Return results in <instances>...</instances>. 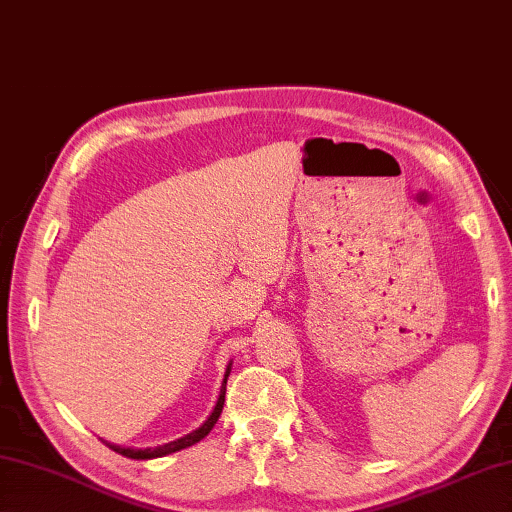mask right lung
<instances>
[{"instance_id":"right-lung-1","label":"right lung","mask_w":512,"mask_h":512,"mask_svg":"<svg viewBox=\"0 0 512 512\" xmlns=\"http://www.w3.org/2000/svg\"><path fill=\"white\" fill-rule=\"evenodd\" d=\"M228 376H230V365L226 369V376H224V383H221V392H219V401L215 405V410H212V414L208 416V421L203 423L201 427H197V430L181 436V439L176 441H170L165 445H159V448H145V450H138V448H123V445H114V443H107L111 450L123 454V457L127 459H156V457H165V454H172V452H179L183 448H190V445L199 443L201 439H206V436L210 434L212 427H215V423L219 421L221 416V410H224V401H226V383H228Z\"/></svg>"}]
</instances>
